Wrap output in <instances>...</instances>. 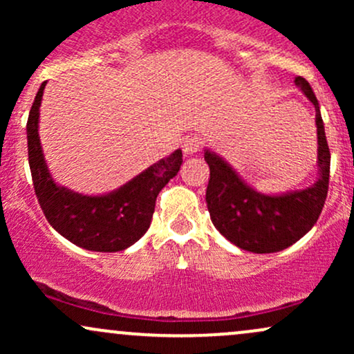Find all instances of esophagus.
<instances>
[{"label":"esophagus","instance_id":"1","mask_svg":"<svg viewBox=\"0 0 354 354\" xmlns=\"http://www.w3.org/2000/svg\"><path fill=\"white\" fill-rule=\"evenodd\" d=\"M201 138L198 135H189L185 138V141H183L181 148H183V153L185 154H194L200 151L201 148Z\"/></svg>","mask_w":354,"mask_h":354}]
</instances>
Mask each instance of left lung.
I'll return each mask as SVG.
<instances>
[{
  "instance_id": "left-lung-1",
  "label": "left lung",
  "mask_w": 354,
  "mask_h": 354,
  "mask_svg": "<svg viewBox=\"0 0 354 354\" xmlns=\"http://www.w3.org/2000/svg\"><path fill=\"white\" fill-rule=\"evenodd\" d=\"M306 98L315 104L318 128L319 178L301 191L268 196L241 181L225 160L206 149L209 166L206 203L213 225L228 241L251 253H276L303 238L318 221L328 196L331 154L324 135L319 104L306 80H295Z\"/></svg>"
}]
</instances>
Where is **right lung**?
Masks as SVG:
<instances>
[{
    "mask_svg": "<svg viewBox=\"0 0 354 354\" xmlns=\"http://www.w3.org/2000/svg\"><path fill=\"white\" fill-rule=\"evenodd\" d=\"M39 86L28 116V161L35 193L48 223L73 245L100 253L123 251L148 231L160 191L180 171L181 149L149 166L131 181L103 196H84L53 181L38 136Z\"/></svg>",
    "mask_w": 354,
    "mask_h": 354,
    "instance_id": "add662e5",
    "label": "right lung"
}]
</instances>
